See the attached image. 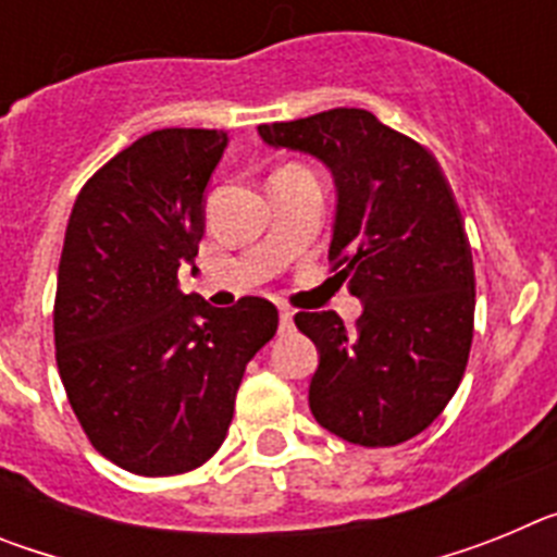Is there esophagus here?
<instances>
[{"instance_id": "34e87169", "label": "esophagus", "mask_w": 557, "mask_h": 557, "mask_svg": "<svg viewBox=\"0 0 557 557\" xmlns=\"http://www.w3.org/2000/svg\"><path fill=\"white\" fill-rule=\"evenodd\" d=\"M293 326V312L289 309H278V332H289Z\"/></svg>"}]
</instances>
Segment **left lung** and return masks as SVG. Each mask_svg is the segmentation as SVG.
I'll return each instance as SVG.
<instances>
[{"mask_svg":"<svg viewBox=\"0 0 557 557\" xmlns=\"http://www.w3.org/2000/svg\"><path fill=\"white\" fill-rule=\"evenodd\" d=\"M275 150L307 152L334 181L329 259L362 314L298 312L318 346L309 410L332 435L396 446L435 421L460 385L474 332V264L435 156L362 108L259 125Z\"/></svg>","mask_w":557,"mask_h":557,"instance_id":"left-lung-1","label":"left lung"}]
</instances>
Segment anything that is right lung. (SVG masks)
Returning <instances> with one entry per match:
<instances>
[{
    "label": "right lung",
    "mask_w": 557,
    "mask_h": 557,
    "mask_svg": "<svg viewBox=\"0 0 557 557\" xmlns=\"http://www.w3.org/2000/svg\"><path fill=\"white\" fill-rule=\"evenodd\" d=\"M225 147L223 131L147 133L83 186L66 225L58 371L88 441L133 474L203 466L225 441L245 366L278 329L264 298L218 309L178 289Z\"/></svg>",
    "instance_id": "obj_1"
}]
</instances>
